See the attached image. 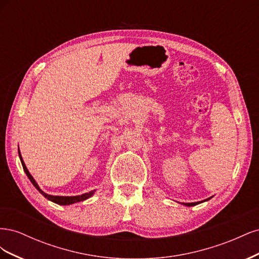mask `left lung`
<instances>
[{"label": "left lung", "instance_id": "1", "mask_svg": "<svg viewBox=\"0 0 259 259\" xmlns=\"http://www.w3.org/2000/svg\"><path fill=\"white\" fill-rule=\"evenodd\" d=\"M211 198V197H210ZM210 198H208V199H206V200H204V201H200V202H193V203H183L184 205H186V206H194V205H198V204H200V203H202V202H205V201H208Z\"/></svg>", "mask_w": 259, "mask_h": 259}]
</instances>
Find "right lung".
<instances>
[{"label": "right lung", "mask_w": 259, "mask_h": 259, "mask_svg": "<svg viewBox=\"0 0 259 259\" xmlns=\"http://www.w3.org/2000/svg\"><path fill=\"white\" fill-rule=\"evenodd\" d=\"M18 153H19V159H20V162L22 164V167H23V170H25V173L27 174L28 178L30 179V182L32 183V185L36 188V189L38 190V192H40L43 197H45L48 200L56 203V204H59V205H70V204H73V203H77V202H81V201H84L86 199L91 198L92 195L96 192V190H92L90 192H86V193H83L81 195H74V197H61V195H51V194H48L45 193L43 190L40 189V187H38V185L36 184V182L34 180V178L32 177V175H31L29 173V170L26 166L25 162H23L22 160V156L20 154V151H19V148H18Z\"/></svg>", "instance_id": "obj_1"}]
</instances>
